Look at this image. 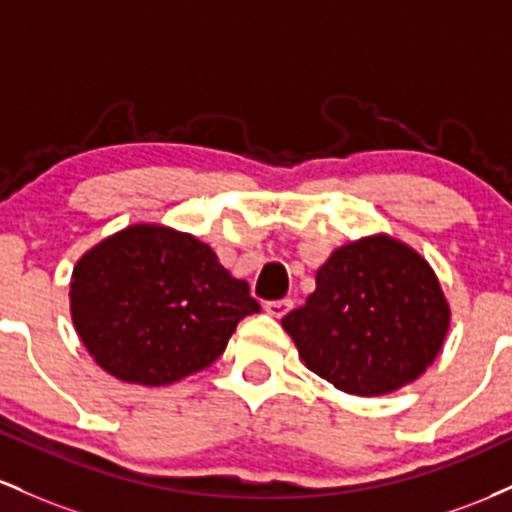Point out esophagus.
Instances as JSON below:
<instances>
[{"mask_svg": "<svg viewBox=\"0 0 512 512\" xmlns=\"http://www.w3.org/2000/svg\"><path fill=\"white\" fill-rule=\"evenodd\" d=\"M290 309H292V300H273V302H266V312L271 314V317H275V319L285 317V314L290 312Z\"/></svg>", "mask_w": 512, "mask_h": 512, "instance_id": "1", "label": "esophagus"}]
</instances>
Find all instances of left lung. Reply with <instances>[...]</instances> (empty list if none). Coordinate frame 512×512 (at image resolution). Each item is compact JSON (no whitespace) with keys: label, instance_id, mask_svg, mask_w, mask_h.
Here are the masks:
<instances>
[{"label":"left lung","instance_id":"left-lung-1","mask_svg":"<svg viewBox=\"0 0 512 512\" xmlns=\"http://www.w3.org/2000/svg\"><path fill=\"white\" fill-rule=\"evenodd\" d=\"M447 326L450 309L435 273L384 234L333 251L317 290L283 317L304 365L358 396L389 394L423 375Z\"/></svg>","mask_w":512,"mask_h":512}]
</instances>
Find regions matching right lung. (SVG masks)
Returning <instances> with one entry per match:
<instances>
[{
	"mask_svg": "<svg viewBox=\"0 0 512 512\" xmlns=\"http://www.w3.org/2000/svg\"><path fill=\"white\" fill-rule=\"evenodd\" d=\"M70 307L96 363L147 387L212 365L239 321L261 312L208 244L157 225L123 229L79 258Z\"/></svg>",
	"mask_w": 512,
	"mask_h": 512,
	"instance_id": "right-lung-1",
	"label": "right lung"
}]
</instances>
